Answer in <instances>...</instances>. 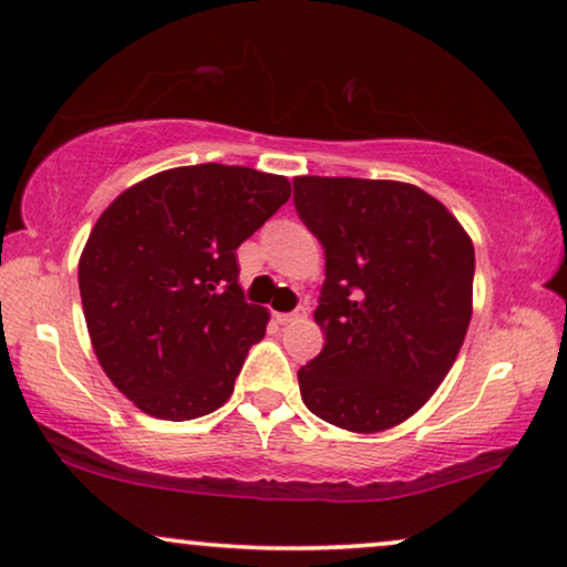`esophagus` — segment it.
<instances>
[{"mask_svg": "<svg viewBox=\"0 0 567 567\" xmlns=\"http://www.w3.org/2000/svg\"><path fill=\"white\" fill-rule=\"evenodd\" d=\"M306 313H308V310L302 308V306H298L295 310H290V313H277V321H280V323H292V321H298V318H306Z\"/></svg>", "mask_w": 567, "mask_h": 567, "instance_id": "esophagus-1", "label": "esophagus"}]
</instances>
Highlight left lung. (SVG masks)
I'll return each instance as SVG.
<instances>
[{"instance_id": "8db88e82", "label": "left lung", "mask_w": 567, "mask_h": 567, "mask_svg": "<svg viewBox=\"0 0 567 567\" xmlns=\"http://www.w3.org/2000/svg\"><path fill=\"white\" fill-rule=\"evenodd\" d=\"M295 210L323 246L326 344L298 370L310 413L349 432L401 424L452 370L473 316L475 249L424 189L295 177Z\"/></svg>"}]
</instances>
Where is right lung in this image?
Returning <instances> with one entry per match:
<instances>
[{
  "label": "right lung",
  "instance_id": "obj_1",
  "mask_svg": "<svg viewBox=\"0 0 567 567\" xmlns=\"http://www.w3.org/2000/svg\"><path fill=\"white\" fill-rule=\"evenodd\" d=\"M290 200V182L195 164L138 182L100 215L79 259L94 354L143 413L189 421L234 393L267 310L244 300L236 249Z\"/></svg>",
  "mask_w": 567,
  "mask_h": 567
}]
</instances>
